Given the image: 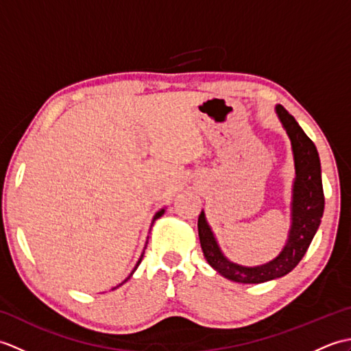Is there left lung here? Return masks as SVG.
I'll return each instance as SVG.
<instances>
[{
    "instance_id": "1",
    "label": "left lung",
    "mask_w": 351,
    "mask_h": 351,
    "mask_svg": "<svg viewBox=\"0 0 351 351\" xmlns=\"http://www.w3.org/2000/svg\"><path fill=\"white\" fill-rule=\"evenodd\" d=\"M278 114L291 138L295 161L293 226L280 255L265 265L250 268L237 265L221 255L204 213H200L197 220L200 247L208 264L226 279L240 283H263L289 273L304 256L323 217L324 193L317 147L285 108L279 106Z\"/></svg>"
}]
</instances>
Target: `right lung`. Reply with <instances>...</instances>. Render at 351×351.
Masks as SVG:
<instances>
[{
	"label": "right lung",
	"mask_w": 351,
	"mask_h": 351,
	"mask_svg": "<svg viewBox=\"0 0 351 351\" xmlns=\"http://www.w3.org/2000/svg\"><path fill=\"white\" fill-rule=\"evenodd\" d=\"M162 214H164V210H161V211H158V213H156V214H155V217H154V220H156V219H160ZM141 258H143V255H141V256H140V259H138V263H137L136 268H137V267H138V264L141 263ZM136 268H134V270H136ZM134 270H132V273H134ZM132 273H131V274H132Z\"/></svg>",
	"instance_id": "right-lung-1"
}]
</instances>
